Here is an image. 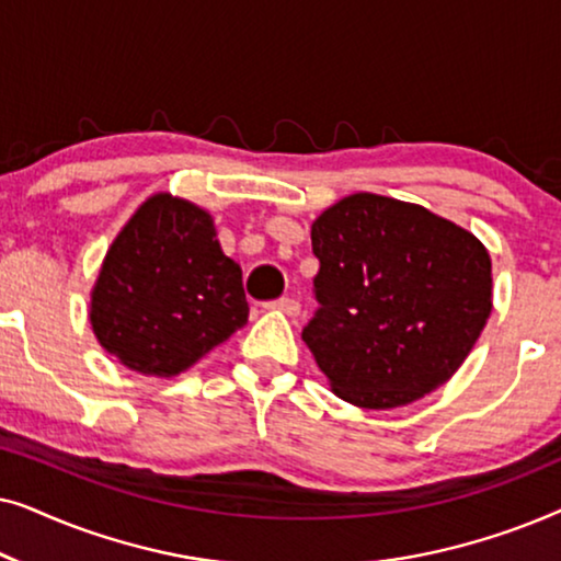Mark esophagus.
<instances>
[{"mask_svg":"<svg viewBox=\"0 0 561 561\" xmlns=\"http://www.w3.org/2000/svg\"><path fill=\"white\" fill-rule=\"evenodd\" d=\"M265 309L280 311V313H286V317H298V311H301V304H298L296 298H278V301L265 304Z\"/></svg>","mask_w":561,"mask_h":561,"instance_id":"1","label":"esophagus"}]
</instances>
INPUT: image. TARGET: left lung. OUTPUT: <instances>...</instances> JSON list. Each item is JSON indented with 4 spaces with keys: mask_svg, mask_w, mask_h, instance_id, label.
<instances>
[{
    "mask_svg": "<svg viewBox=\"0 0 561 561\" xmlns=\"http://www.w3.org/2000/svg\"><path fill=\"white\" fill-rule=\"evenodd\" d=\"M319 309L304 329L342 401L409 405L459 370L493 311L478 237L424 206L352 194L311 225Z\"/></svg>",
    "mask_w": 561,
    "mask_h": 561,
    "instance_id": "1",
    "label": "left lung"
}]
</instances>
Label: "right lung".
<instances>
[{
  "mask_svg": "<svg viewBox=\"0 0 561 561\" xmlns=\"http://www.w3.org/2000/svg\"><path fill=\"white\" fill-rule=\"evenodd\" d=\"M242 267L209 211L171 194L137 209L91 290V329L129 370L173 378L248 324Z\"/></svg>",
  "mask_w": 561,
  "mask_h": 561,
  "instance_id": "add662e5",
  "label": "right lung"
}]
</instances>
